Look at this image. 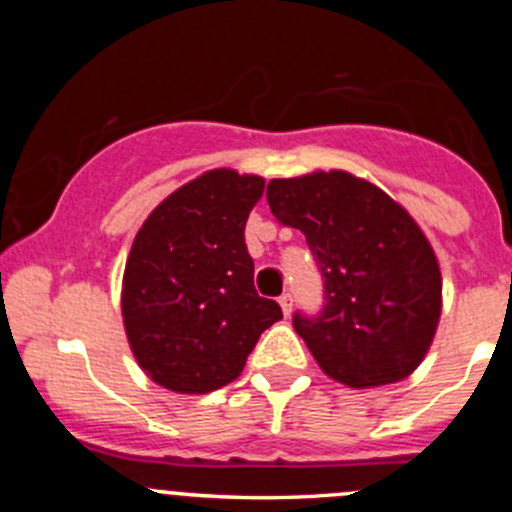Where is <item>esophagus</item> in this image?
Segmentation results:
<instances>
[{
  "mask_svg": "<svg viewBox=\"0 0 512 512\" xmlns=\"http://www.w3.org/2000/svg\"><path fill=\"white\" fill-rule=\"evenodd\" d=\"M280 307H282V312H285V317H289V312H292V294H289V292L282 294Z\"/></svg>",
  "mask_w": 512,
  "mask_h": 512,
  "instance_id": "1",
  "label": "esophagus"
}]
</instances>
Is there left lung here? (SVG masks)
<instances>
[{
  "label": "left lung",
  "instance_id": "obj_1",
  "mask_svg": "<svg viewBox=\"0 0 512 512\" xmlns=\"http://www.w3.org/2000/svg\"><path fill=\"white\" fill-rule=\"evenodd\" d=\"M267 203L282 225L304 232L322 270V314H294L319 369L349 389L414 374L436 337L443 285L409 210L347 170L270 180Z\"/></svg>",
  "mask_w": 512,
  "mask_h": 512
}]
</instances>
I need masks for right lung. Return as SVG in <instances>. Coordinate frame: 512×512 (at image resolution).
<instances>
[{
    "label": "right lung",
    "mask_w": 512,
    "mask_h": 512,
    "mask_svg": "<svg viewBox=\"0 0 512 512\" xmlns=\"http://www.w3.org/2000/svg\"><path fill=\"white\" fill-rule=\"evenodd\" d=\"M265 190L260 175L215 168L180 185L133 240L121 314L138 366L175 394L235 381L280 304L255 292L245 223Z\"/></svg>",
    "instance_id": "1"
}]
</instances>
